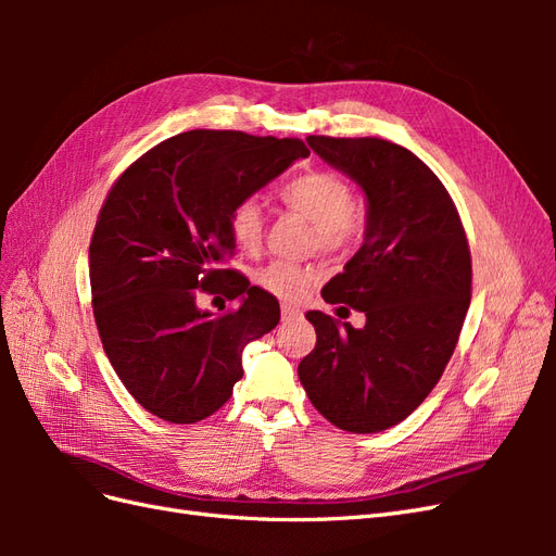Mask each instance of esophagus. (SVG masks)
<instances>
[{"instance_id":"esophagus-1","label":"esophagus","mask_w":556,"mask_h":556,"mask_svg":"<svg viewBox=\"0 0 556 556\" xmlns=\"http://www.w3.org/2000/svg\"><path fill=\"white\" fill-rule=\"evenodd\" d=\"M280 313H282V323H290V319L301 317V311H299V306H294V304H282V306H280Z\"/></svg>"}]
</instances>
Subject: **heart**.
Masks as SVG:
<instances>
[{
  "mask_svg": "<svg viewBox=\"0 0 556 556\" xmlns=\"http://www.w3.org/2000/svg\"><path fill=\"white\" fill-rule=\"evenodd\" d=\"M282 204L315 225L317 243L325 250L343 248L355 233V194L350 185L329 172L296 176L280 188ZM229 233L243 252H255L264 239V213L257 199H243L229 211ZM262 290L282 299H296L315 280L308 266L271 262L255 276Z\"/></svg>",
  "mask_w": 556,
  "mask_h": 556,
  "instance_id": "1",
  "label": "heart"
}]
</instances>
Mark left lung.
Segmentation results:
<instances>
[{"label":"left lung","instance_id":"obj_1","mask_svg":"<svg viewBox=\"0 0 556 556\" xmlns=\"http://www.w3.org/2000/svg\"><path fill=\"white\" fill-rule=\"evenodd\" d=\"M313 153L359 185L364 243L323 290L366 315L355 329L308 311L317 343L299 380L331 425L378 433L403 422L443 376L470 304V252L443 182L408 148L308 137Z\"/></svg>","mask_w":556,"mask_h":556}]
</instances>
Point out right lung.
Wrapping results in <instances>:
<instances>
[{"instance_id": "obj_1", "label": "right lung", "mask_w": 556, "mask_h": 556, "mask_svg": "<svg viewBox=\"0 0 556 556\" xmlns=\"http://www.w3.org/2000/svg\"><path fill=\"white\" fill-rule=\"evenodd\" d=\"M308 155L301 139L194 129L148 150L111 188L90 243L94 323L148 413L192 425L223 408L245 345L278 325V299L217 264L237 250L229 211ZM201 291L238 308L199 309Z\"/></svg>"}]
</instances>
